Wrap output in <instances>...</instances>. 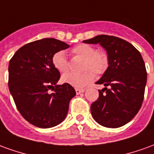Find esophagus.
Masks as SVG:
<instances>
[{
    "instance_id": "esophagus-1",
    "label": "esophagus",
    "mask_w": 154,
    "mask_h": 154,
    "mask_svg": "<svg viewBox=\"0 0 154 154\" xmlns=\"http://www.w3.org/2000/svg\"><path fill=\"white\" fill-rule=\"evenodd\" d=\"M85 91V89H78V88H76V93L78 95V94L82 93Z\"/></svg>"
}]
</instances>
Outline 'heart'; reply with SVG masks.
I'll use <instances>...</instances> for the list:
<instances>
[{"instance_id":"heart-1","label":"heart","mask_w":154,"mask_h":154,"mask_svg":"<svg viewBox=\"0 0 154 154\" xmlns=\"http://www.w3.org/2000/svg\"><path fill=\"white\" fill-rule=\"evenodd\" d=\"M71 54L75 57L82 59L81 73L67 72L62 76V82L77 88H82L90 84L97 75L104 74L109 67V56L106 52L87 44H80L71 49ZM54 67L60 72H66L69 67V63L63 51H57L52 57Z\"/></svg>"}]
</instances>
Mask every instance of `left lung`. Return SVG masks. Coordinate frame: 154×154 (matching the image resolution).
<instances>
[{
	"mask_svg": "<svg viewBox=\"0 0 154 154\" xmlns=\"http://www.w3.org/2000/svg\"><path fill=\"white\" fill-rule=\"evenodd\" d=\"M100 44L107 51L109 67L97 84H103L99 97L91 105L94 119L107 128L125 125L139 112L144 97L147 72L139 51L125 39L97 35L84 40Z\"/></svg>",
	"mask_w": 154,
	"mask_h": 154,
	"instance_id": "obj_1",
	"label": "left lung"
}]
</instances>
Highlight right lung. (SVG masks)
I'll use <instances>...</instances> for the list:
<instances>
[{
  "label": "right lung",
  "instance_id": "1",
  "mask_svg": "<svg viewBox=\"0 0 154 154\" xmlns=\"http://www.w3.org/2000/svg\"><path fill=\"white\" fill-rule=\"evenodd\" d=\"M67 48L69 45L63 41L43 38L22 46L9 63V89L16 108L28 122L38 128L60 124L76 95L71 85L56 84L60 72L52 63L56 52Z\"/></svg>",
  "mask_w": 154,
  "mask_h": 154
}]
</instances>
